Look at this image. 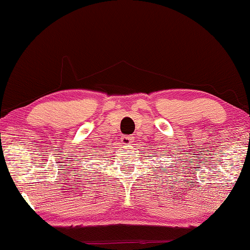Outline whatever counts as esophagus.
<instances>
[{"label": "esophagus", "instance_id": "34e87169", "mask_svg": "<svg viewBox=\"0 0 250 250\" xmlns=\"http://www.w3.org/2000/svg\"><path fill=\"white\" fill-rule=\"evenodd\" d=\"M133 139L132 136H129V135H126V136H123L122 138V145H124V146H131L132 143H133Z\"/></svg>", "mask_w": 250, "mask_h": 250}]
</instances>
